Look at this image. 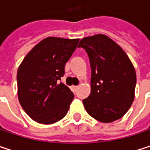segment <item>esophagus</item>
<instances>
[{
	"mask_svg": "<svg viewBox=\"0 0 150 150\" xmlns=\"http://www.w3.org/2000/svg\"><path fill=\"white\" fill-rule=\"evenodd\" d=\"M78 88H79V86H72V88H73L74 90H76Z\"/></svg>",
	"mask_w": 150,
	"mask_h": 150,
	"instance_id": "esophagus-1",
	"label": "esophagus"
}]
</instances>
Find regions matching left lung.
Listing matches in <instances>:
<instances>
[{
	"mask_svg": "<svg viewBox=\"0 0 150 150\" xmlns=\"http://www.w3.org/2000/svg\"><path fill=\"white\" fill-rule=\"evenodd\" d=\"M78 47L88 54L91 92L82 101L88 114L102 122L122 118L135 98L136 74L125 51L108 36L98 34L82 38Z\"/></svg>",
	"mask_w": 150,
	"mask_h": 150,
	"instance_id": "8db88e82",
	"label": "left lung"
}]
</instances>
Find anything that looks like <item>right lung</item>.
<instances>
[{"instance_id": "1", "label": "right lung", "mask_w": 150, "mask_h": 150, "mask_svg": "<svg viewBox=\"0 0 150 150\" xmlns=\"http://www.w3.org/2000/svg\"><path fill=\"white\" fill-rule=\"evenodd\" d=\"M78 42L79 39L47 37L35 46L20 64L18 99L32 120L52 124L67 115L74 94L58 81Z\"/></svg>"}]
</instances>
